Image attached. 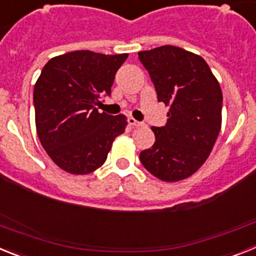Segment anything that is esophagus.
<instances>
[{
	"instance_id": "1",
	"label": "esophagus",
	"mask_w": 256,
	"mask_h": 256,
	"mask_svg": "<svg viewBox=\"0 0 256 256\" xmlns=\"http://www.w3.org/2000/svg\"><path fill=\"white\" fill-rule=\"evenodd\" d=\"M128 123L130 124V126H144V123H142V122H138V120H136L134 118H128Z\"/></svg>"
}]
</instances>
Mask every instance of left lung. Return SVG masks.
<instances>
[{"instance_id": "8db88e82", "label": "left lung", "mask_w": 256, "mask_h": 256, "mask_svg": "<svg viewBox=\"0 0 256 256\" xmlns=\"http://www.w3.org/2000/svg\"><path fill=\"white\" fill-rule=\"evenodd\" d=\"M158 101L169 106L164 126H152L155 144L140 154L142 165L165 182L195 173L212 150L222 126L220 86L201 56L176 46L138 52Z\"/></svg>"}]
</instances>
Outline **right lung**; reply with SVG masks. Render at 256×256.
Returning <instances> with one entry per match:
<instances>
[{
	"label": "right lung",
	"instance_id": "1",
	"mask_svg": "<svg viewBox=\"0 0 256 256\" xmlns=\"http://www.w3.org/2000/svg\"><path fill=\"white\" fill-rule=\"evenodd\" d=\"M128 54L73 51L52 58L33 92L40 144L62 170L88 174L105 162L115 137L126 130L124 115L98 112L112 94L115 74Z\"/></svg>",
	"mask_w": 256,
	"mask_h": 256
}]
</instances>
